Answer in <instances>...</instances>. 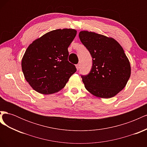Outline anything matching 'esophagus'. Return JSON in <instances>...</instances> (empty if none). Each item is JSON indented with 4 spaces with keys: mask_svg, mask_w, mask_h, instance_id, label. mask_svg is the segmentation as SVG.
<instances>
[{
    "mask_svg": "<svg viewBox=\"0 0 147 147\" xmlns=\"http://www.w3.org/2000/svg\"><path fill=\"white\" fill-rule=\"evenodd\" d=\"M76 67H77V69L78 70L80 69V64H78L76 65Z\"/></svg>",
    "mask_w": 147,
    "mask_h": 147,
    "instance_id": "34e87169",
    "label": "esophagus"
}]
</instances>
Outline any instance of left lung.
Listing matches in <instances>:
<instances>
[{"mask_svg":"<svg viewBox=\"0 0 147 147\" xmlns=\"http://www.w3.org/2000/svg\"><path fill=\"white\" fill-rule=\"evenodd\" d=\"M79 38L92 59L90 72L81 75L84 87L101 98L117 95L131 75L129 61L123 48L115 39L95 32L81 31Z\"/></svg>","mask_w":147,"mask_h":147,"instance_id":"1","label":"left lung"}]
</instances>
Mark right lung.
I'll use <instances>...</instances> for the list:
<instances>
[{
    "label": "right lung",
    "mask_w": 147,
    "mask_h": 147,
    "mask_svg": "<svg viewBox=\"0 0 147 147\" xmlns=\"http://www.w3.org/2000/svg\"><path fill=\"white\" fill-rule=\"evenodd\" d=\"M76 35L75 29H56L28 47L22 59V70L35 91L43 94L58 92L76 72L75 65L68 61V47Z\"/></svg>",
    "instance_id": "add662e5"
}]
</instances>
